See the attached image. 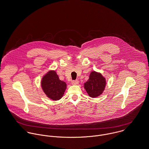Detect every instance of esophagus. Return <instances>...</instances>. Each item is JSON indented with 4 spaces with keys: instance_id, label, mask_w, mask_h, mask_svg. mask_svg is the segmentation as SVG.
<instances>
[{
    "instance_id": "1",
    "label": "esophagus",
    "mask_w": 149,
    "mask_h": 149,
    "mask_svg": "<svg viewBox=\"0 0 149 149\" xmlns=\"http://www.w3.org/2000/svg\"><path fill=\"white\" fill-rule=\"evenodd\" d=\"M79 84V81L78 80H73L72 81V84L73 85H77Z\"/></svg>"
}]
</instances>
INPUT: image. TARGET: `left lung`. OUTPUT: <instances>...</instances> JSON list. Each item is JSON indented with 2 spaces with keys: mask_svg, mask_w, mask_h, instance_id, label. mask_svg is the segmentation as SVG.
<instances>
[{
  "mask_svg": "<svg viewBox=\"0 0 149 149\" xmlns=\"http://www.w3.org/2000/svg\"><path fill=\"white\" fill-rule=\"evenodd\" d=\"M106 85L105 78L100 73L92 71L89 79L84 83V88L91 97H96L104 91Z\"/></svg>",
  "mask_w": 149,
  "mask_h": 149,
  "instance_id": "1",
  "label": "left lung"
}]
</instances>
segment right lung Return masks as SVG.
<instances>
[{"label": "right lung", "mask_w": 149, "mask_h": 149, "mask_svg": "<svg viewBox=\"0 0 149 149\" xmlns=\"http://www.w3.org/2000/svg\"><path fill=\"white\" fill-rule=\"evenodd\" d=\"M41 87L49 98L58 100L64 94L66 89V83L59 79L55 71H50L43 77Z\"/></svg>", "instance_id": "1"}]
</instances>
